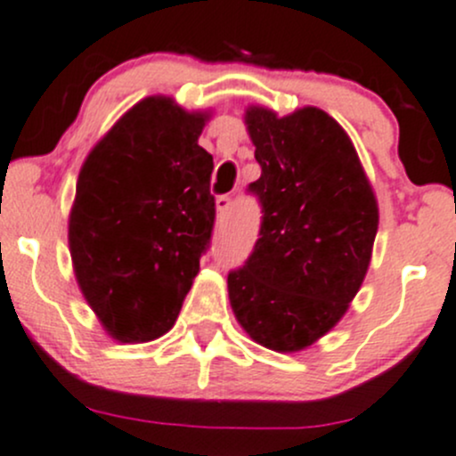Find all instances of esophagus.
Here are the masks:
<instances>
[{"label": "esophagus", "instance_id": "34e87169", "mask_svg": "<svg viewBox=\"0 0 456 456\" xmlns=\"http://www.w3.org/2000/svg\"><path fill=\"white\" fill-rule=\"evenodd\" d=\"M232 205H233V199L229 194L218 196V199H216V209H218V218L220 220L227 218L229 211H232Z\"/></svg>", "mask_w": 456, "mask_h": 456}]
</instances>
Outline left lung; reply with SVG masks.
<instances>
[{
	"instance_id": "left-lung-1",
	"label": "left lung",
	"mask_w": 456,
	"mask_h": 456,
	"mask_svg": "<svg viewBox=\"0 0 456 456\" xmlns=\"http://www.w3.org/2000/svg\"><path fill=\"white\" fill-rule=\"evenodd\" d=\"M262 174L249 185L260 232L227 275L242 329L262 346L302 351L329 333L360 291L375 242L377 200L335 118L305 108L278 118L247 110Z\"/></svg>"
}]
</instances>
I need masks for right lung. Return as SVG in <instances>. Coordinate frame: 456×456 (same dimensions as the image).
<instances>
[{
	"mask_svg": "<svg viewBox=\"0 0 456 456\" xmlns=\"http://www.w3.org/2000/svg\"><path fill=\"white\" fill-rule=\"evenodd\" d=\"M205 118L150 96L81 167L72 265L87 305L118 342H150L172 329L209 249L216 199L214 159L199 145Z\"/></svg>",
	"mask_w": 456,
	"mask_h": 456,
	"instance_id": "1",
	"label": "right lung"
}]
</instances>
